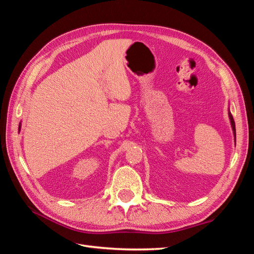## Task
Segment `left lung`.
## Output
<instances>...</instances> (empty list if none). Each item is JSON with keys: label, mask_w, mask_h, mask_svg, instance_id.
Wrapping results in <instances>:
<instances>
[{"label": "left lung", "mask_w": 254, "mask_h": 254, "mask_svg": "<svg viewBox=\"0 0 254 254\" xmlns=\"http://www.w3.org/2000/svg\"><path fill=\"white\" fill-rule=\"evenodd\" d=\"M229 118H230V121H231V126H232V129H233V133H234V139H235V142H236V131H235V123H234V120H233V117L232 114L229 112Z\"/></svg>", "instance_id": "1"}]
</instances>
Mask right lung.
<instances>
[{"instance_id":"right-lung-1","label":"right lung","mask_w":254,"mask_h":254,"mask_svg":"<svg viewBox=\"0 0 254 254\" xmlns=\"http://www.w3.org/2000/svg\"><path fill=\"white\" fill-rule=\"evenodd\" d=\"M19 131H20V126H19Z\"/></svg>"}]
</instances>
